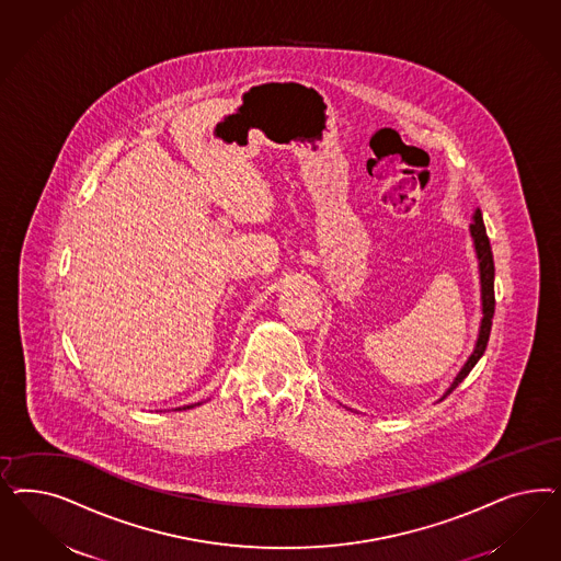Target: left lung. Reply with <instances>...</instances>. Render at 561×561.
<instances>
[{"mask_svg": "<svg viewBox=\"0 0 561 561\" xmlns=\"http://www.w3.org/2000/svg\"><path fill=\"white\" fill-rule=\"evenodd\" d=\"M470 236L474 241V250L479 257V272H481V301H483V320H481V330H479V339L474 344V351L469 357V362L465 363V367L458 371V376L454 378L453 386L446 390V394L439 398L453 394L454 388L465 380L470 374V369L477 365V362L483 357L489 343V332H491V320H493V311H495V290H493V276H495V266H493V253L489 245L488 231L483 225V215L481 210L474 213V222L470 225Z\"/></svg>", "mask_w": 561, "mask_h": 561, "instance_id": "obj_1", "label": "left lung"}]
</instances>
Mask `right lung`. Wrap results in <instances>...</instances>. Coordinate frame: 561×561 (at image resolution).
Wrapping results in <instances>:
<instances>
[{
    "label": "right lung",
    "instance_id": "obj_1",
    "mask_svg": "<svg viewBox=\"0 0 561 561\" xmlns=\"http://www.w3.org/2000/svg\"><path fill=\"white\" fill-rule=\"evenodd\" d=\"M194 407V404H192ZM192 407H183V409H192Z\"/></svg>",
    "mask_w": 561,
    "mask_h": 561
}]
</instances>
